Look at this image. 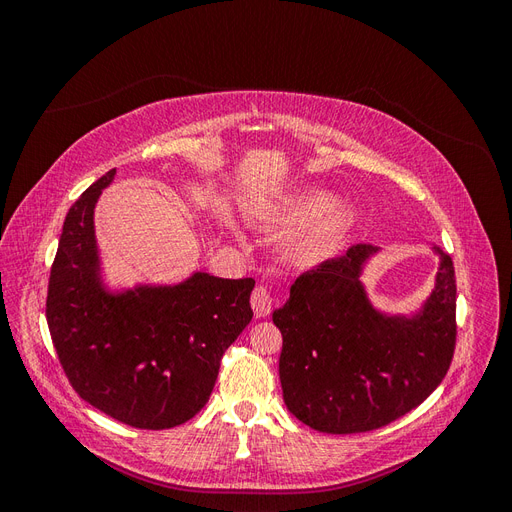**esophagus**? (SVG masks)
I'll use <instances>...</instances> for the list:
<instances>
[{
  "label": "esophagus",
  "mask_w": 512,
  "mask_h": 512,
  "mask_svg": "<svg viewBox=\"0 0 512 512\" xmlns=\"http://www.w3.org/2000/svg\"><path fill=\"white\" fill-rule=\"evenodd\" d=\"M271 305H273V297L267 286H256L252 292V309L256 318H265L271 312Z\"/></svg>",
  "instance_id": "obj_1"
}]
</instances>
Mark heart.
I'll return each mask as SVG.
<instances>
[{
  "label": "heart",
  "instance_id": "heart-1",
  "mask_svg": "<svg viewBox=\"0 0 512 512\" xmlns=\"http://www.w3.org/2000/svg\"><path fill=\"white\" fill-rule=\"evenodd\" d=\"M267 228L294 226L284 239V254L294 260H320L333 254L354 228L356 213L327 190H303L256 213Z\"/></svg>",
  "mask_w": 512,
  "mask_h": 512
}]
</instances>
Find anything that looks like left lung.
Listing matches in <instances>:
<instances>
[{"instance_id": "8db88e82", "label": "left lung", "mask_w": 512, "mask_h": 512, "mask_svg": "<svg viewBox=\"0 0 512 512\" xmlns=\"http://www.w3.org/2000/svg\"><path fill=\"white\" fill-rule=\"evenodd\" d=\"M380 247L352 245L290 286L273 312L282 331L286 408L322 433H361L393 423L438 389L455 352V269L438 245L436 286L418 312L371 305L363 269Z\"/></svg>"}]
</instances>
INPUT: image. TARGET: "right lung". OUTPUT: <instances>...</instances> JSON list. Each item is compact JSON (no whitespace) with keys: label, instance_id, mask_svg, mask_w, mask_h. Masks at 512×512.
I'll return each instance as SVG.
<instances>
[{"label":"right lung","instance_id":"add662e5","mask_svg":"<svg viewBox=\"0 0 512 512\" xmlns=\"http://www.w3.org/2000/svg\"><path fill=\"white\" fill-rule=\"evenodd\" d=\"M113 179L115 168L66 215L46 322L59 363L87 404L138 429H170L207 404L226 348L254 316L256 282L196 271L173 286L106 288L94 211Z\"/></svg>","mask_w":512,"mask_h":512}]
</instances>
